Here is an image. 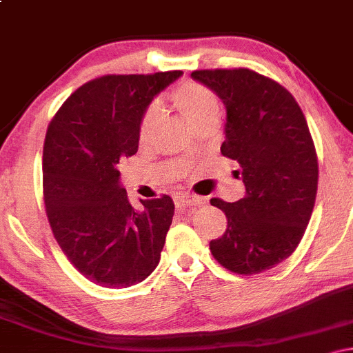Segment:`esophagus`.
<instances>
[{"mask_svg": "<svg viewBox=\"0 0 353 353\" xmlns=\"http://www.w3.org/2000/svg\"><path fill=\"white\" fill-rule=\"evenodd\" d=\"M204 199L199 196H194V194H188V192H182L174 196V204H176L177 209L182 208H188V205H196V204H202Z\"/></svg>", "mask_w": 353, "mask_h": 353, "instance_id": "34e87169", "label": "esophagus"}]
</instances>
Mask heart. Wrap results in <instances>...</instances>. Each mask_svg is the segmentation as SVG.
I'll list each match as a JSON object with an SVG mask.
<instances>
[{
  "instance_id": "b5f03b06",
  "label": "heart",
  "mask_w": 353,
  "mask_h": 353,
  "mask_svg": "<svg viewBox=\"0 0 353 353\" xmlns=\"http://www.w3.org/2000/svg\"><path fill=\"white\" fill-rule=\"evenodd\" d=\"M172 101L194 129L209 117L219 116V109H221L216 92L205 84L194 83V81H185L174 89ZM157 119H159V109L156 106H149L145 109L139 124L141 141L149 139L154 128H156Z\"/></svg>"
}]
</instances>
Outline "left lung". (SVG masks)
I'll list each match as a JSON object with an SVG mask.
<instances>
[{
    "label": "left lung",
    "mask_w": 353,
    "mask_h": 353,
    "mask_svg": "<svg viewBox=\"0 0 353 353\" xmlns=\"http://www.w3.org/2000/svg\"><path fill=\"white\" fill-rule=\"evenodd\" d=\"M228 111L222 156L239 163L245 196L210 199L228 229L210 252L230 272L252 275L281 264L302 241L317 196L319 163L309 125L294 96L247 68L194 71Z\"/></svg>",
    "instance_id": "obj_1"
}]
</instances>
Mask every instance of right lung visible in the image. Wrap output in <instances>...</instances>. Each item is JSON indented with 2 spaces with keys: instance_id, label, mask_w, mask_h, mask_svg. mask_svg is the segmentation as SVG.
Listing matches in <instances>:
<instances>
[{
  "instance_id": "add662e5",
  "label": "right lung",
  "mask_w": 353,
  "mask_h": 353,
  "mask_svg": "<svg viewBox=\"0 0 353 353\" xmlns=\"http://www.w3.org/2000/svg\"><path fill=\"white\" fill-rule=\"evenodd\" d=\"M181 71L108 74L76 89L48 125L43 196L54 239L91 282L111 289L143 282L159 264L174 202L136 210L117 164L139 148V124L157 92Z\"/></svg>"
}]
</instances>
